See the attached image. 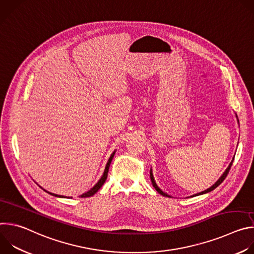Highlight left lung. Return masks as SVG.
I'll list each match as a JSON object with an SVG mask.
<instances>
[{"label":"left lung","instance_id":"8db88e82","mask_svg":"<svg viewBox=\"0 0 254 254\" xmlns=\"http://www.w3.org/2000/svg\"><path fill=\"white\" fill-rule=\"evenodd\" d=\"M236 118H237V116H236ZM238 120V119H237ZM233 160H234V158H233ZM233 160L231 161V163L229 164V166L227 167V169L225 170V172L222 174V176L218 179V181H217V182L213 185V186H211L210 188H208L207 190H205V191H203V192H200V193H198V194H195V195H193V197L194 196H198V195H203V194H206V193H208V192H211V191H213L215 188H217L218 187L223 181H224V179L227 177V174L229 173V170H230V168H231V166H232V163H233ZM150 177H151V181H152V184H153V186H154V188L161 194V195H163V196H165V197H171L170 195H168L167 193H165V192H163L158 186H157V184H156V182H155V179H154V176H153V172H152V170H151V172H150Z\"/></svg>","mask_w":254,"mask_h":254}]
</instances>
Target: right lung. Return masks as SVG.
I'll return each instance as SVG.
<instances>
[{"mask_svg": "<svg viewBox=\"0 0 254 254\" xmlns=\"http://www.w3.org/2000/svg\"><path fill=\"white\" fill-rule=\"evenodd\" d=\"M115 154H116V151L112 154V156L110 157V159H108V161H107V164H106V166H105V170H104V172H103V175H102V177L99 179V181L98 182L94 185V187L93 188H91L89 191H87L86 193H84V194H82V195H80V197L81 198H86V197H90V196H93L100 188H101V186L104 184V182H105V180H106V178H107V174H108V169H110V166H111V163H112V161H113V158H114V156H115ZM45 192H47L46 190H44ZM47 193H49L50 195H52V196H55V197H60V198H63L64 196H61V195H56V194H53V193H50V192H47Z\"/></svg>", "mask_w": 254, "mask_h": 254, "instance_id": "1", "label": "right lung"}]
</instances>
